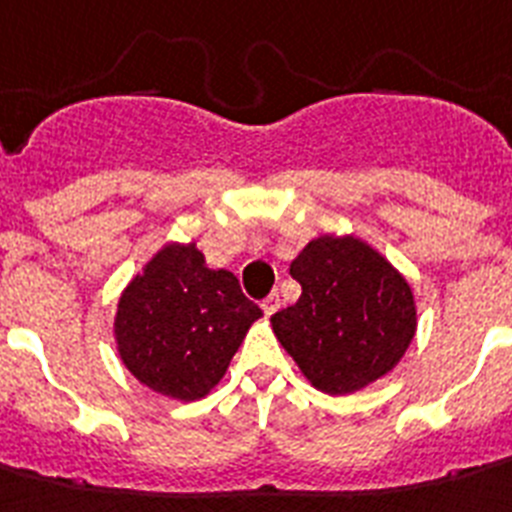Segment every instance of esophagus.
Instances as JSON below:
<instances>
[{
    "instance_id": "1",
    "label": "esophagus",
    "mask_w": 512,
    "mask_h": 512,
    "mask_svg": "<svg viewBox=\"0 0 512 512\" xmlns=\"http://www.w3.org/2000/svg\"><path fill=\"white\" fill-rule=\"evenodd\" d=\"M281 306V299H278V293H270L268 299L262 301V311H265V317H273L275 311Z\"/></svg>"
}]
</instances>
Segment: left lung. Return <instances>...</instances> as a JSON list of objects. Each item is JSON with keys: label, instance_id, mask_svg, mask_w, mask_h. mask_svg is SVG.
<instances>
[{"label": "left lung", "instance_id": "8db88e82", "mask_svg": "<svg viewBox=\"0 0 512 512\" xmlns=\"http://www.w3.org/2000/svg\"><path fill=\"white\" fill-rule=\"evenodd\" d=\"M299 301L270 317L314 389L355 394L394 371L417 332L410 283L361 237L319 234L291 262Z\"/></svg>", "mask_w": 512, "mask_h": 512}]
</instances>
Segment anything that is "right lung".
I'll list each match as a JSON object with an SVG mask.
<instances>
[{"label":"right lung","mask_w":512,"mask_h":512,"mask_svg":"<svg viewBox=\"0 0 512 512\" xmlns=\"http://www.w3.org/2000/svg\"><path fill=\"white\" fill-rule=\"evenodd\" d=\"M260 306L195 242H167L123 288L113 319L123 366L151 391L195 402L224 379Z\"/></svg>","instance_id":"right-lung-1"}]
</instances>
